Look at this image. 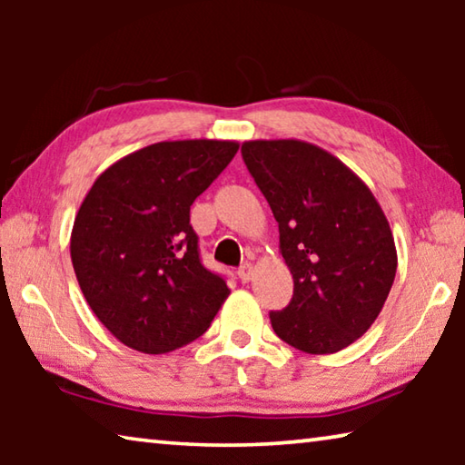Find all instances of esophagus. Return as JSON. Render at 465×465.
Returning <instances> with one entry per match:
<instances>
[{"label": "esophagus", "instance_id": "1", "mask_svg": "<svg viewBox=\"0 0 465 465\" xmlns=\"http://www.w3.org/2000/svg\"><path fill=\"white\" fill-rule=\"evenodd\" d=\"M238 277L242 279V282H248V281H252V277H254V266L252 264H242L240 269H238Z\"/></svg>", "mask_w": 465, "mask_h": 465}]
</instances>
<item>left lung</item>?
Listing matches in <instances>:
<instances>
[{"mask_svg":"<svg viewBox=\"0 0 465 465\" xmlns=\"http://www.w3.org/2000/svg\"><path fill=\"white\" fill-rule=\"evenodd\" d=\"M242 155L293 274V299L271 312L272 330L310 355L346 349L371 328L396 279L398 252L380 203L355 172L308 141H243Z\"/></svg>","mask_w":465,"mask_h":465,"instance_id":"left-lung-1","label":"left lung"}]
</instances>
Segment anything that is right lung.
I'll use <instances>...</instances> for the list:
<instances>
[{"label": "right lung", "instance_id": "add662e5", "mask_svg": "<svg viewBox=\"0 0 465 465\" xmlns=\"http://www.w3.org/2000/svg\"><path fill=\"white\" fill-rule=\"evenodd\" d=\"M238 141H160L121 157L77 211L72 262L85 302L110 334L163 355L207 332L230 295L204 269L191 204L238 153Z\"/></svg>", "mask_w": 465, "mask_h": 465}]
</instances>
